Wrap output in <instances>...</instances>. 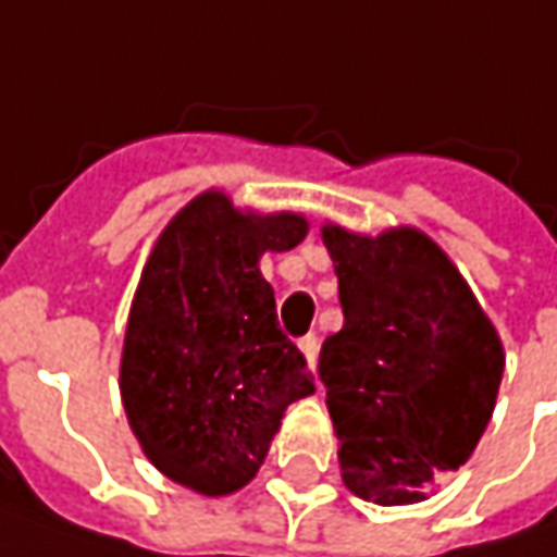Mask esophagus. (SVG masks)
Returning <instances> with one entry per match:
<instances>
[{
	"label": "esophagus",
	"mask_w": 557,
	"mask_h": 557,
	"mask_svg": "<svg viewBox=\"0 0 557 557\" xmlns=\"http://www.w3.org/2000/svg\"><path fill=\"white\" fill-rule=\"evenodd\" d=\"M297 347H300V354L307 356V366L315 369V356H319V337L315 334H304L300 341H297Z\"/></svg>",
	"instance_id": "1"
}]
</instances>
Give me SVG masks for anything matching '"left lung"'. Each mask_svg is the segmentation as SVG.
<instances>
[{
	"instance_id": "1",
	"label": "left lung",
	"mask_w": 557,
	"mask_h": 557,
	"mask_svg": "<svg viewBox=\"0 0 557 557\" xmlns=\"http://www.w3.org/2000/svg\"><path fill=\"white\" fill-rule=\"evenodd\" d=\"M322 242L344 310L319 356L341 478L366 503H421L483 437L503 341L424 232L399 225L369 238L329 223Z\"/></svg>"
}]
</instances>
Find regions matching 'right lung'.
Returning <instances> with one entry per match:
<instances>
[{"label":"right lung","mask_w":557,"mask_h":557,"mask_svg":"<svg viewBox=\"0 0 557 557\" xmlns=\"http://www.w3.org/2000/svg\"><path fill=\"white\" fill-rule=\"evenodd\" d=\"M307 238L300 213L188 201L161 232L129 307L120 396L141 453L170 481L225 496L253 481L282 416L315 391L278 329L260 257Z\"/></svg>","instance_id":"1"}]
</instances>
